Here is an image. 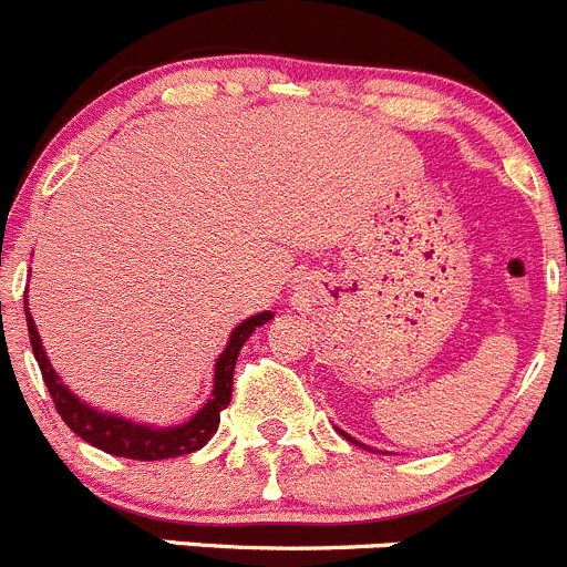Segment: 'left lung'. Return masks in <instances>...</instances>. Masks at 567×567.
<instances>
[{"mask_svg":"<svg viewBox=\"0 0 567 567\" xmlns=\"http://www.w3.org/2000/svg\"><path fill=\"white\" fill-rule=\"evenodd\" d=\"M336 430H339V427H336ZM339 435H341V439H347V441H350V444H355V446H363L361 441H355V439H352L350 433H344V430H339Z\"/></svg>","mask_w":567,"mask_h":567,"instance_id":"obj_1","label":"left lung"}]
</instances>
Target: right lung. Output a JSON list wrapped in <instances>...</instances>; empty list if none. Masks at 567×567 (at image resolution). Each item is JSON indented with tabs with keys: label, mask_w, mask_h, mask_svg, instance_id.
<instances>
[{
	"label": "right lung",
	"mask_w": 567,
	"mask_h": 567,
	"mask_svg": "<svg viewBox=\"0 0 567 567\" xmlns=\"http://www.w3.org/2000/svg\"><path fill=\"white\" fill-rule=\"evenodd\" d=\"M24 313L32 352H35L43 383H47L49 394H52L54 400V408H58V413L63 416V422L69 424L82 441L95 446V450L106 452V455L128 457V461H167V457L189 455V452H198L200 446H206V441L217 433L220 413L226 411V405L231 402L234 367H237L239 350H243V344L250 339V333H254L259 324L270 322V319L276 317V313L270 311H261L248 317L245 322H239L237 328L231 330V336H228L226 350H223L220 358L215 361V385H212V396L206 400V405L184 424L154 427V424H140L132 422V419H123L117 416V413L99 411V408L80 400V396L60 380V374L54 372L52 363H49L43 341L41 336H38L35 319H32L30 306H27V297Z\"/></svg>",
	"instance_id": "add662e5"
}]
</instances>
